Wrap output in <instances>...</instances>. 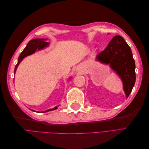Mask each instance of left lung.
I'll use <instances>...</instances> for the list:
<instances>
[{
    "label": "left lung",
    "instance_id": "obj_1",
    "mask_svg": "<svg viewBox=\"0 0 149 149\" xmlns=\"http://www.w3.org/2000/svg\"><path fill=\"white\" fill-rule=\"evenodd\" d=\"M96 58L103 63L109 64L120 76L127 98L136 82V65L131 49L124 39L120 36H115Z\"/></svg>",
    "mask_w": 149,
    "mask_h": 149
}]
</instances>
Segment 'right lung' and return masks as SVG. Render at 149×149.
<instances>
[{"mask_svg":"<svg viewBox=\"0 0 149 149\" xmlns=\"http://www.w3.org/2000/svg\"><path fill=\"white\" fill-rule=\"evenodd\" d=\"M45 40H47V39L36 38V39H33V40H30V41L28 43L27 45H26V47L25 48V49L23 51H22V52L20 54V55L19 57V60H18V63L15 68V70H14L15 73V71H16V70L18 66H19V65L20 64V63L22 61V60H23V58H24L26 56L33 54V53L35 52V51L37 50V49H43L44 47H47L49 43L45 42ZM56 109H57V106L53 108V109H48L45 111H43L42 112H46L53 111V110H55Z\"/></svg>","mask_w":149,"mask_h":149,"instance_id":"1","label":"right lung"}]
</instances>
